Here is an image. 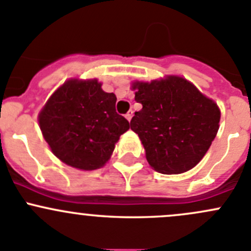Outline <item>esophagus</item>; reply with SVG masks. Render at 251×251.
Masks as SVG:
<instances>
[{
    "instance_id": "1",
    "label": "esophagus",
    "mask_w": 251,
    "mask_h": 251,
    "mask_svg": "<svg viewBox=\"0 0 251 251\" xmlns=\"http://www.w3.org/2000/svg\"><path fill=\"white\" fill-rule=\"evenodd\" d=\"M132 116H133V110H128L127 113H126V115H125V118L127 119L128 121H131V119H132Z\"/></svg>"
}]
</instances>
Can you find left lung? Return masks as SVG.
<instances>
[{"label":"left lung","mask_w":251,"mask_h":251,"mask_svg":"<svg viewBox=\"0 0 251 251\" xmlns=\"http://www.w3.org/2000/svg\"><path fill=\"white\" fill-rule=\"evenodd\" d=\"M142 104L131 120L155 171L177 175L193 169L206 154L219 131V107L192 82L168 76L132 83Z\"/></svg>","instance_id":"left-lung-1"}]
</instances>
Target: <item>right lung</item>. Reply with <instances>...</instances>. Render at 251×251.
I'll use <instances>...</instances> for the list:
<instances>
[{
    "mask_svg": "<svg viewBox=\"0 0 251 251\" xmlns=\"http://www.w3.org/2000/svg\"><path fill=\"white\" fill-rule=\"evenodd\" d=\"M114 93L97 78L68 80L39 114L40 128L55 156L67 165L90 171L105 165L130 124L115 110Z\"/></svg>",
    "mask_w": 251,
    "mask_h": 251,
    "instance_id": "obj_1",
    "label": "right lung"
}]
</instances>
